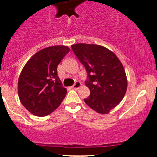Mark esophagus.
I'll list each match as a JSON object with an SVG mask.
<instances>
[{"instance_id":"34e87169","label":"esophagus","mask_w":157,"mask_h":157,"mask_svg":"<svg viewBox=\"0 0 157 157\" xmlns=\"http://www.w3.org/2000/svg\"><path fill=\"white\" fill-rule=\"evenodd\" d=\"M81 86H82L81 83L79 81H77L75 83H74V85L73 86H72V88H73L74 90H78V89L80 88Z\"/></svg>"}]
</instances>
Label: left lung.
<instances>
[{
	"instance_id": "obj_1",
	"label": "left lung",
	"mask_w": 157,
	"mask_h": 157,
	"mask_svg": "<svg viewBox=\"0 0 157 157\" xmlns=\"http://www.w3.org/2000/svg\"><path fill=\"white\" fill-rule=\"evenodd\" d=\"M71 48L88 74L85 84L90 95L84 101L95 111L107 114L120 103L126 92L128 83L123 64L103 46L76 44Z\"/></svg>"
}]
</instances>
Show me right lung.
I'll use <instances>...</instances> for the list:
<instances>
[{"label":"right lung","instance_id":"right-lung-1","mask_svg":"<svg viewBox=\"0 0 157 157\" xmlns=\"http://www.w3.org/2000/svg\"><path fill=\"white\" fill-rule=\"evenodd\" d=\"M70 49L52 46L36 52L22 68L18 81L21 103L31 113L45 117L65 98L67 90L58 77L57 67Z\"/></svg>","mask_w":157,"mask_h":157}]
</instances>
